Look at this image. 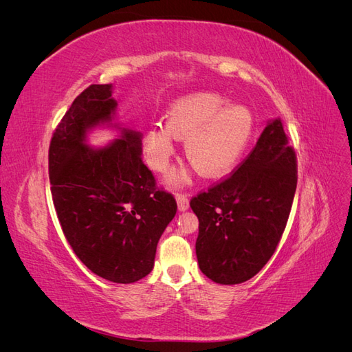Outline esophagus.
<instances>
[{
  "mask_svg": "<svg viewBox=\"0 0 352 352\" xmlns=\"http://www.w3.org/2000/svg\"><path fill=\"white\" fill-rule=\"evenodd\" d=\"M176 201H177V207L180 211H185L189 208V199L186 194H176Z\"/></svg>",
  "mask_w": 352,
  "mask_h": 352,
  "instance_id": "esophagus-1",
  "label": "esophagus"
}]
</instances>
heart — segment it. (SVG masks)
<instances>
[{"mask_svg": "<svg viewBox=\"0 0 352 352\" xmlns=\"http://www.w3.org/2000/svg\"><path fill=\"white\" fill-rule=\"evenodd\" d=\"M254 117L242 105L212 92H197L176 100L166 123H154L144 138L146 163L163 173L175 154V141H185V154L204 177H220L238 164L248 146Z\"/></svg>", "mask_w": 352, "mask_h": 352, "instance_id": "heart-1", "label": "heart"}]
</instances>
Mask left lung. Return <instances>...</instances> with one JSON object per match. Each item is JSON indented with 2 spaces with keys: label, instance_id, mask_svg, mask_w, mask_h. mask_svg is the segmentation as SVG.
<instances>
[{
  "label": "left lung",
  "instance_id": "obj_1",
  "mask_svg": "<svg viewBox=\"0 0 352 352\" xmlns=\"http://www.w3.org/2000/svg\"><path fill=\"white\" fill-rule=\"evenodd\" d=\"M296 154L279 119L236 170L190 199L201 272L221 285L251 279L280 242L296 189Z\"/></svg>",
  "mask_w": 352,
  "mask_h": 352
}]
</instances>
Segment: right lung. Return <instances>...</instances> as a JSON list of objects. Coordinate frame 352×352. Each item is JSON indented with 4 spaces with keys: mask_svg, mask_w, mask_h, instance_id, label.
Wrapping results in <instances>:
<instances>
[{
    "mask_svg": "<svg viewBox=\"0 0 352 352\" xmlns=\"http://www.w3.org/2000/svg\"><path fill=\"white\" fill-rule=\"evenodd\" d=\"M111 85H91L74 98L51 138L48 172L63 233L87 267L114 283H133L154 267L160 236L176 214L172 194L158 188L141 160V133L92 150L91 127L110 122Z\"/></svg>",
    "mask_w": 352,
    "mask_h": 352,
    "instance_id": "right-lung-1",
    "label": "right lung"
}]
</instances>
